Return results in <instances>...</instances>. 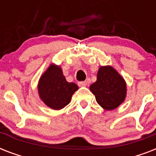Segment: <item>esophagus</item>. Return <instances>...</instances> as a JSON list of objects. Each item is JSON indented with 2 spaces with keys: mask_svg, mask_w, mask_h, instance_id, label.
Segmentation results:
<instances>
[{
  "mask_svg": "<svg viewBox=\"0 0 156 156\" xmlns=\"http://www.w3.org/2000/svg\"><path fill=\"white\" fill-rule=\"evenodd\" d=\"M87 85V83L85 82V81H84V82H79V83H78V86H79V87H86Z\"/></svg>",
  "mask_w": 156,
  "mask_h": 156,
  "instance_id": "34e87169",
  "label": "esophagus"
}]
</instances>
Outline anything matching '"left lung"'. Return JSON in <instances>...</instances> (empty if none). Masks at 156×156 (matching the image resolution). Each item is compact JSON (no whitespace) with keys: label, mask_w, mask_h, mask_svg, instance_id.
I'll return each instance as SVG.
<instances>
[{"label":"left lung","mask_w":156,"mask_h":156,"mask_svg":"<svg viewBox=\"0 0 156 156\" xmlns=\"http://www.w3.org/2000/svg\"><path fill=\"white\" fill-rule=\"evenodd\" d=\"M97 103L105 110H113L125 101L127 93L123 77L111 66H100L97 80L90 86Z\"/></svg>","instance_id":"left-lung-1"}]
</instances>
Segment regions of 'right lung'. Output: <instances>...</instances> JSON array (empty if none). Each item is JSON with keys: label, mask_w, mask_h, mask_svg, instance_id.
Listing matches in <instances>:
<instances>
[{"label": "right lung", "mask_w": 156, "mask_h": 156, "mask_svg": "<svg viewBox=\"0 0 156 156\" xmlns=\"http://www.w3.org/2000/svg\"><path fill=\"white\" fill-rule=\"evenodd\" d=\"M37 88L43 102L50 108L60 110L69 104L78 87L75 83H68L61 66L52 63L41 75Z\"/></svg>", "instance_id": "obj_1"}]
</instances>
